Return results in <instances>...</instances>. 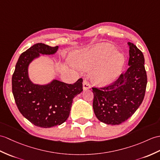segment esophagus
<instances>
[{
    "label": "esophagus",
    "instance_id": "34e87169",
    "mask_svg": "<svg viewBox=\"0 0 160 160\" xmlns=\"http://www.w3.org/2000/svg\"><path fill=\"white\" fill-rule=\"evenodd\" d=\"M90 88H91L90 83L88 82L87 80H84L83 82V89L84 90H87V89H88Z\"/></svg>",
    "mask_w": 160,
    "mask_h": 160
}]
</instances>
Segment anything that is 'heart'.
Wrapping results in <instances>:
<instances>
[{
	"instance_id": "obj_1",
	"label": "heart",
	"mask_w": 160,
	"mask_h": 160,
	"mask_svg": "<svg viewBox=\"0 0 160 160\" xmlns=\"http://www.w3.org/2000/svg\"><path fill=\"white\" fill-rule=\"evenodd\" d=\"M116 49L109 44H103L77 58V62L89 69H98L94 74V80L100 85L112 83L119 74L123 58L114 53Z\"/></svg>"
}]
</instances>
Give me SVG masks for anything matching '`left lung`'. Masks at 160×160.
Here are the masks:
<instances>
[{
	"label": "left lung",
	"instance_id": "8db88e82",
	"mask_svg": "<svg viewBox=\"0 0 160 160\" xmlns=\"http://www.w3.org/2000/svg\"><path fill=\"white\" fill-rule=\"evenodd\" d=\"M129 46V68L113 82L103 87H92V107L98 119L108 125H120L131 117L145 95L147 76L144 58L136 45Z\"/></svg>",
	"mask_w": 160,
	"mask_h": 160
}]
</instances>
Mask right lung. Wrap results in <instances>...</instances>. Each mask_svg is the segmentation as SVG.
Instances as JSON below:
<instances>
[{
    "label": "right lung",
    "mask_w": 160,
    "mask_h": 160,
    "mask_svg": "<svg viewBox=\"0 0 160 160\" xmlns=\"http://www.w3.org/2000/svg\"><path fill=\"white\" fill-rule=\"evenodd\" d=\"M58 46L33 45L20 56L12 76V92L18 110L38 127L48 128L63 123L69 117L73 99L83 91L82 78L73 84L53 80L47 85L33 84L28 67L39 54H52Z\"/></svg>",
    "instance_id": "obj_1"
}]
</instances>
